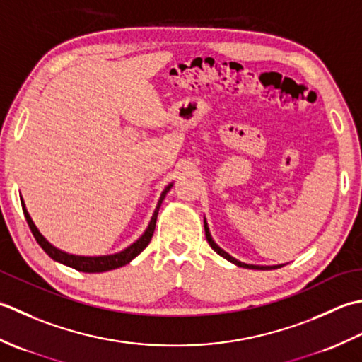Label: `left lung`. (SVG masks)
<instances>
[{"label": "left lung", "mask_w": 362, "mask_h": 362, "mask_svg": "<svg viewBox=\"0 0 362 362\" xmlns=\"http://www.w3.org/2000/svg\"><path fill=\"white\" fill-rule=\"evenodd\" d=\"M204 233H206V239H208L209 245H211V248L214 250V252H216L217 255H220L222 257H225L226 261H230V262L235 264V265H238V267H243V269H253V270H274V269L283 267V265H284V264H279V265H253V264L240 262V261L235 259V257H233L231 255H228V253L225 252V250L220 248V247L217 245V243L214 242L212 235H211V233H209V226H208V223H206V220H204Z\"/></svg>", "instance_id": "1"}]
</instances>
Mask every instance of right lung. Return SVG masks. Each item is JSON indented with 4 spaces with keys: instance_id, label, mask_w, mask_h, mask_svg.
<instances>
[{
    "instance_id": "1",
    "label": "right lung",
    "mask_w": 362,
    "mask_h": 362,
    "mask_svg": "<svg viewBox=\"0 0 362 362\" xmlns=\"http://www.w3.org/2000/svg\"><path fill=\"white\" fill-rule=\"evenodd\" d=\"M172 186H173V182L168 184V186L164 190H162V194L159 197V202L156 204V209H154V212H153L151 220H150L148 226H146L145 233L140 235V238L136 242H132L129 247L122 250L120 253L105 255V256L70 255L67 252H62V250L56 248L54 245H51V243L45 238H43L42 233L39 231V228H37L35 223L33 222V218H31V216H29V212L26 209V204L23 202V198H20V200H21V208H23V214L26 217V222H28L29 228H31L33 235L35 238L37 243H39V245L43 248V252H45L51 257V259H54L56 262H61L64 265H67V267H71L75 270L86 272V274H100V272H107V270L123 267V265L129 264L137 255L144 252L146 245L150 243L151 238H153L154 228H156V218H158V212H159L160 204H162V202H164L167 192L172 189Z\"/></svg>"
}]
</instances>
